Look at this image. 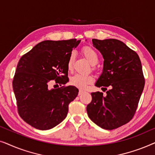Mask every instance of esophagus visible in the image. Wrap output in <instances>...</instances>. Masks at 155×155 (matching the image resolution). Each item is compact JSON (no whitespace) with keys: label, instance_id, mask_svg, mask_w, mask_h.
<instances>
[{"label":"esophagus","instance_id":"esophagus-1","mask_svg":"<svg viewBox=\"0 0 155 155\" xmlns=\"http://www.w3.org/2000/svg\"><path fill=\"white\" fill-rule=\"evenodd\" d=\"M84 91H83V90H79V93H78V94L79 95H81L82 93H84Z\"/></svg>","mask_w":155,"mask_h":155}]
</instances>
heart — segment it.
Listing matches in <instances>:
<instances>
[{
  "label": "heart",
  "instance_id": "obj_1",
  "mask_svg": "<svg viewBox=\"0 0 155 155\" xmlns=\"http://www.w3.org/2000/svg\"><path fill=\"white\" fill-rule=\"evenodd\" d=\"M81 53L83 55L84 58L90 62V64L95 65L97 64L99 61V56L96 50L90 46H84L82 48ZM74 56L73 53H71L69 54L68 58L67 60V68L68 71H71L73 69V63H74ZM94 70V68H92ZM94 81V78L91 75H81V74H75L72 76L70 79V84L71 85L75 86L76 87L80 89H84L88 84H92Z\"/></svg>",
  "mask_w": 155,
  "mask_h": 155
}]
</instances>
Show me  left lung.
<instances>
[{
    "label": "left lung",
    "instance_id": "1",
    "mask_svg": "<svg viewBox=\"0 0 155 155\" xmlns=\"http://www.w3.org/2000/svg\"><path fill=\"white\" fill-rule=\"evenodd\" d=\"M93 45L104 57L103 73L95 85L107 90L92 92L87 106L89 117L106 130H114L131 120L145 86L140 60L134 51L119 40L93 39Z\"/></svg>",
    "mask_w": 155,
    "mask_h": 155
}]
</instances>
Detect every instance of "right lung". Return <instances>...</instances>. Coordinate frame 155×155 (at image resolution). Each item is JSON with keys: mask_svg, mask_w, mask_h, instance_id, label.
<instances>
[{"mask_svg": "<svg viewBox=\"0 0 155 155\" xmlns=\"http://www.w3.org/2000/svg\"><path fill=\"white\" fill-rule=\"evenodd\" d=\"M80 40H46L37 44L19 61L12 80L19 115L39 130H49L66 117L78 89L68 81L67 60ZM53 83L61 86L51 89Z\"/></svg>", "mask_w": 155, "mask_h": 155, "instance_id": "1", "label": "right lung"}]
</instances>
